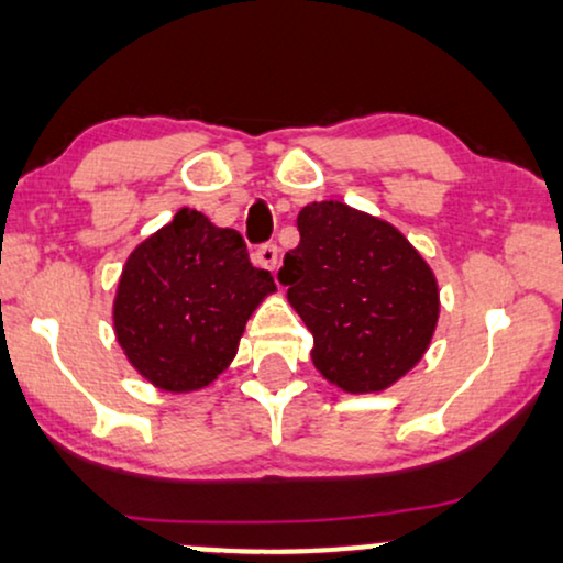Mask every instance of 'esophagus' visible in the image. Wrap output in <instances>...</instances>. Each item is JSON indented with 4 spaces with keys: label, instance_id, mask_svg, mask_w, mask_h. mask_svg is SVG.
Returning <instances> with one entry per match:
<instances>
[{
    "label": "esophagus",
    "instance_id": "esophagus-1",
    "mask_svg": "<svg viewBox=\"0 0 563 563\" xmlns=\"http://www.w3.org/2000/svg\"><path fill=\"white\" fill-rule=\"evenodd\" d=\"M254 262H257L260 267L275 269L277 262H280V249H277L275 244H262L257 252H254Z\"/></svg>",
    "mask_w": 563,
    "mask_h": 563
}]
</instances>
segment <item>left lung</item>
<instances>
[{
	"label": "left lung",
	"mask_w": 563,
	"mask_h": 563,
	"mask_svg": "<svg viewBox=\"0 0 563 563\" xmlns=\"http://www.w3.org/2000/svg\"><path fill=\"white\" fill-rule=\"evenodd\" d=\"M296 225L301 241L277 280L314 334L317 372L353 395L393 387L437 330L431 267L393 223L338 199L306 205Z\"/></svg>",
	"instance_id": "8db88e82"
}]
</instances>
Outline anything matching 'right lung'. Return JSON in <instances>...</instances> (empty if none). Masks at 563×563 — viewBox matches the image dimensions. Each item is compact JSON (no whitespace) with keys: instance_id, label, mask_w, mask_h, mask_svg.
<instances>
[{"instance_id":"add662e5","label":"right lung","mask_w":563,"mask_h":563,"mask_svg":"<svg viewBox=\"0 0 563 563\" xmlns=\"http://www.w3.org/2000/svg\"><path fill=\"white\" fill-rule=\"evenodd\" d=\"M239 231L181 208L126 257L113 332L130 364L166 393H195L223 374L252 311L275 294Z\"/></svg>"}]
</instances>
